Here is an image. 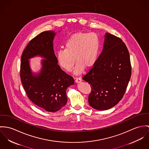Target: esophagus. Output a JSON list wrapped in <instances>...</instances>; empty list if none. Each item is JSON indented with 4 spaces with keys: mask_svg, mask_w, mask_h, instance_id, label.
I'll return each mask as SVG.
<instances>
[{
    "mask_svg": "<svg viewBox=\"0 0 149 149\" xmlns=\"http://www.w3.org/2000/svg\"><path fill=\"white\" fill-rule=\"evenodd\" d=\"M75 81L77 83H80L82 82V79L80 77H77L75 78Z\"/></svg>",
    "mask_w": 149,
    "mask_h": 149,
    "instance_id": "obj_1",
    "label": "esophagus"
}]
</instances>
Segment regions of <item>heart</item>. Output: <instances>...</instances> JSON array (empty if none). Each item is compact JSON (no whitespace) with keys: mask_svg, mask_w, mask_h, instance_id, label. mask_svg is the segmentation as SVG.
Wrapping results in <instances>:
<instances>
[{"mask_svg":"<svg viewBox=\"0 0 149 149\" xmlns=\"http://www.w3.org/2000/svg\"><path fill=\"white\" fill-rule=\"evenodd\" d=\"M99 49V38L96 33H77L68 39L65 49L57 52L56 58L59 65L67 71L72 70L76 59L74 72L78 74L84 66L90 67L95 63Z\"/></svg>","mask_w":149,"mask_h":149,"instance_id":"heart-1","label":"heart"}]
</instances>
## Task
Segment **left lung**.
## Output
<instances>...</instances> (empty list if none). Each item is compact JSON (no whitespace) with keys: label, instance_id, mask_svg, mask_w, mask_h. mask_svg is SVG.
<instances>
[{"label":"left lung","instance_id":"obj_1","mask_svg":"<svg viewBox=\"0 0 149 149\" xmlns=\"http://www.w3.org/2000/svg\"><path fill=\"white\" fill-rule=\"evenodd\" d=\"M104 38L100 55L83 77L91 88L88 103L98 110L110 109L118 103L132 75L130 55L125 43L110 33H106Z\"/></svg>","mask_w":149,"mask_h":149}]
</instances>
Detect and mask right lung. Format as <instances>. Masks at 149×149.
<instances>
[{
  "instance_id": "obj_1",
  "label": "right lung",
  "mask_w": 149,
  "mask_h": 149,
  "mask_svg": "<svg viewBox=\"0 0 149 149\" xmlns=\"http://www.w3.org/2000/svg\"><path fill=\"white\" fill-rule=\"evenodd\" d=\"M55 34L47 31L33 38L23 51L20 63V79L28 98L49 112H56L66 105L67 88L74 84V78L58 65L53 47ZM36 56L45 59L40 72L33 74L28 60Z\"/></svg>"
}]
</instances>
